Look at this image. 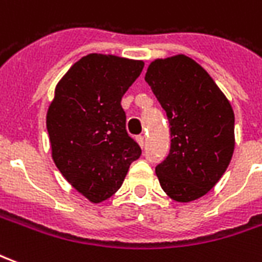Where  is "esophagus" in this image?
Instances as JSON below:
<instances>
[{
	"instance_id": "1",
	"label": "esophagus",
	"mask_w": 262,
	"mask_h": 262,
	"mask_svg": "<svg viewBox=\"0 0 262 262\" xmlns=\"http://www.w3.org/2000/svg\"><path fill=\"white\" fill-rule=\"evenodd\" d=\"M136 142L139 143V146H140V147H143V146H144V136H137Z\"/></svg>"
}]
</instances>
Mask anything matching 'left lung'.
Segmentation results:
<instances>
[{
	"instance_id": "8db88e82",
	"label": "left lung",
	"mask_w": 262,
	"mask_h": 262,
	"mask_svg": "<svg viewBox=\"0 0 262 262\" xmlns=\"http://www.w3.org/2000/svg\"><path fill=\"white\" fill-rule=\"evenodd\" d=\"M147 84L167 112L171 148L156 167L160 185L176 202H192L217 184L234 151V112L208 71L185 54L156 59Z\"/></svg>"
}]
</instances>
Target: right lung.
I'll use <instances>...</instances> for the list:
<instances>
[{
	"label": "right lung",
	"instance_id": "right-lung-1",
	"mask_svg": "<svg viewBox=\"0 0 262 262\" xmlns=\"http://www.w3.org/2000/svg\"><path fill=\"white\" fill-rule=\"evenodd\" d=\"M144 63L91 53L71 66L54 88L46 114L52 159L90 202L114 195L142 150L127 132L122 97Z\"/></svg>",
	"mask_w": 262,
	"mask_h": 262
}]
</instances>
